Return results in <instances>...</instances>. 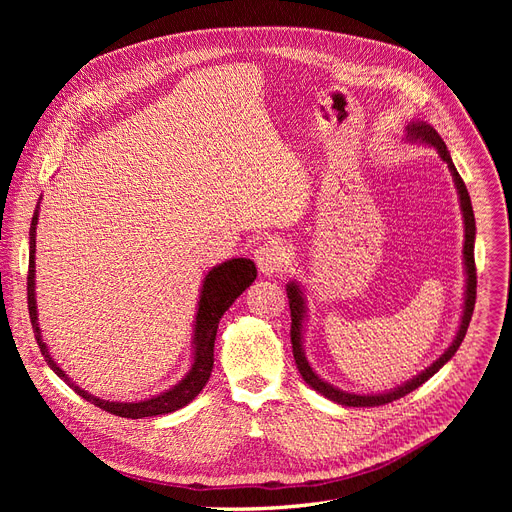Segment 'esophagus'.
Segmentation results:
<instances>
[{"mask_svg":"<svg viewBox=\"0 0 512 512\" xmlns=\"http://www.w3.org/2000/svg\"><path fill=\"white\" fill-rule=\"evenodd\" d=\"M255 263L259 272L265 276H272L282 272L288 263V251L278 240H267L255 249Z\"/></svg>","mask_w":512,"mask_h":512,"instance_id":"obj_1","label":"esophagus"}]
</instances>
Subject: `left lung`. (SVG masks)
I'll return each instance as SVG.
<instances>
[{
	"label": "left lung",
	"instance_id": "1",
	"mask_svg": "<svg viewBox=\"0 0 512 512\" xmlns=\"http://www.w3.org/2000/svg\"><path fill=\"white\" fill-rule=\"evenodd\" d=\"M407 139L409 141H419V143H427L432 145L442 161H446L450 174L454 178L456 184V191H459V199H461V211H463V218H465V245H463V257H465V272H467V288H465V307H463V317H461V326L459 332H456L452 344L446 348L444 355L429 365L425 371H421L419 375H415L413 380H409L407 384H402L390 392H382V394H355V392H342L338 388H334L332 384L324 382L319 378V375L311 369L305 351H303V321H305V299H303V290L297 282H290L286 286V294H288V303H290V319H292V326H290V342H292V355H294V363H297L303 380L321 396H326L338 405L344 407H380V405H388L392 400H398L402 396H407L409 392H413L415 388H419L421 384H425L429 378L436 371H440L452 357L454 353L459 351V346L467 334L469 328V321L473 315V307H475V294H477V274H475V255H473V247H475V215H473V207H471V197L467 193V186L463 182V178L456 172L454 164H452V157L450 151L446 149L444 141L440 134L436 132L434 126H429L425 122H411L407 126Z\"/></svg>",
	"mask_w": 512,
	"mask_h": 512
}]
</instances>
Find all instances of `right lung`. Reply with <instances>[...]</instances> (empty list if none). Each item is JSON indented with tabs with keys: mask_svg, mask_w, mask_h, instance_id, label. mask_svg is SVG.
I'll return each instance as SVG.
<instances>
[{
	"mask_svg": "<svg viewBox=\"0 0 512 512\" xmlns=\"http://www.w3.org/2000/svg\"><path fill=\"white\" fill-rule=\"evenodd\" d=\"M41 203V201H39ZM39 203L35 207V215L31 222V249H29V278H26V294H29V315L33 332L37 338V344L41 348V355L45 357L47 365L56 371L58 378H62L78 396H83L87 402H93L95 407L128 419H143V417H155V415H168L182 407H186L207 384L211 369H213V344L215 334H218V324L222 315L230 309V305L245 292L257 278V267L251 259H228L220 265H215L213 270L205 276L201 286L199 297V309L195 319V338H193V365L184 378L170 390L161 392L153 398L139 400V402H110L101 400L87 390H80L74 382H70L68 375L62 371V367L51 359L49 348L41 338L39 330V317H37V301H35V247H37V220H39Z\"/></svg>",
	"mask_w": 512,
	"mask_h": 512,
	"instance_id": "1",
	"label": "right lung"
}]
</instances>
